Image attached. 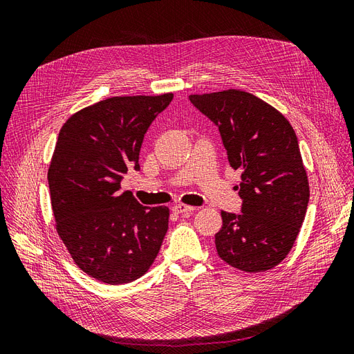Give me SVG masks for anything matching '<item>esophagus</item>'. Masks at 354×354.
Returning <instances> with one entry per match:
<instances>
[{
  "label": "esophagus",
  "instance_id": "34e87169",
  "mask_svg": "<svg viewBox=\"0 0 354 354\" xmlns=\"http://www.w3.org/2000/svg\"><path fill=\"white\" fill-rule=\"evenodd\" d=\"M194 209H195V207L185 205V203H177V205L173 207V211L176 214H187V212H192Z\"/></svg>",
  "mask_w": 354,
  "mask_h": 354
}]
</instances>
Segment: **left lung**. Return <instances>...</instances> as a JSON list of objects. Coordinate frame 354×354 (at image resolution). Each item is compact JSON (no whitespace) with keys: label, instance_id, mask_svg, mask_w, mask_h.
I'll list each match as a JSON object with an SVG mask.
<instances>
[{"label":"left lung","instance_id":"8db88e82","mask_svg":"<svg viewBox=\"0 0 354 354\" xmlns=\"http://www.w3.org/2000/svg\"><path fill=\"white\" fill-rule=\"evenodd\" d=\"M189 100L218 128L230 167L242 169V212L221 211L220 259L243 272L270 270L291 251L310 198L294 128L246 91L192 94Z\"/></svg>","mask_w":354,"mask_h":354}]
</instances>
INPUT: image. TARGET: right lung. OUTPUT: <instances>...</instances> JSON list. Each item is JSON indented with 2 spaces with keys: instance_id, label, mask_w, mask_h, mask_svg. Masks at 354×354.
I'll return each mask as SVG.
<instances>
[{
  "instance_id": "obj_1",
  "label": "right lung",
  "mask_w": 354,
  "mask_h": 354,
  "mask_svg": "<svg viewBox=\"0 0 354 354\" xmlns=\"http://www.w3.org/2000/svg\"><path fill=\"white\" fill-rule=\"evenodd\" d=\"M173 94L111 97L72 115L62 127L48 168L60 239L80 269L121 285L143 276L168 230L167 207H143L120 192L147 128Z\"/></svg>"
}]
</instances>
